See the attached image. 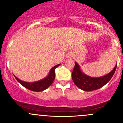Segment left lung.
Segmentation results:
<instances>
[{
    "label": "left lung",
    "mask_w": 123,
    "mask_h": 123,
    "mask_svg": "<svg viewBox=\"0 0 123 123\" xmlns=\"http://www.w3.org/2000/svg\"><path fill=\"white\" fill-rule=\"evenodd\" d=\"M117 65L110 73L99 77H92L85 74L80 69V67L76 62L72 73V79L74 84L81 90L90 92L97 90L105 86L111 79L115 73Z\"/></svg>",
    "instance_id": "obj_1"
}]
</instances>
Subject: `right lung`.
I'll use <instances>...</instances> for the list:
<instances>
[{"label": "right lung", "mask_w": 123, "mask_h": 123, "mask_svg": "<svg viewBox=\"0 0 123 123\" xmlns=\"http://www.w3.org/2000/svg\"><path fill=\"white\" fill-rule=\"evenodd\" d=\"M59 65H60V64H58V65H55L54 67L52 68L48 75L45 78L40 80H38V81H34V82H26V81L21 80L20 79L17 78L15 75H14V77L21 85L23 86L24 87L28 89V90L34 92H42L48 89L52 85L55 78V69Z\"/></svg>", "instance_id": "right-lung-1"}]
</instances>
